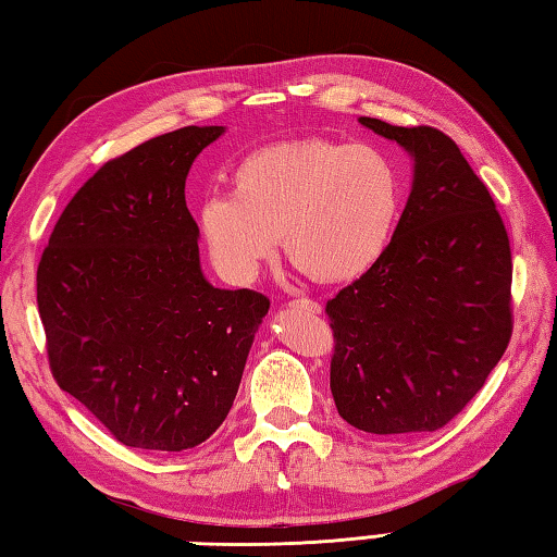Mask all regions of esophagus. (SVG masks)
Here are the masks:
<instances>
[{
	"instance_id": "esophagus-1",
	"label": "esophagus",
	"mask_w": 557,
	"mask_h": 557,
	"mask_svg": "<svg viewBox=\"0 0 557 557\" xmlns=\"http://www.w3.org/2000/svg\"><path fill=\"white\" fill-rule=\"evenodd\" d=\"M292 307H305V309H309L313 313H321L319 301H311V299H297V301H292Z\"/></svg>"
}]
</instances>
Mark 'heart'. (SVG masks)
I'll return each instance as SVG.
<instances>
[{
    "instance_id": "1",
    "label": "heart",
    "mask_w": 557,
    "mask_h": 557,
    "mask_svg": "<svg viewBox=\"0 0 557 557\" xmlns=\"http://www.w3.org/2000/svg\"><path fill=\"white\" fill-rule=\"evenodd\" d=\"M231 195L197 207V228L228 282H252L277 252L321 282H350L389 250L401 177L387 153L329 138L287 140L240 158Z\"/></svg>"
}]
</instances>
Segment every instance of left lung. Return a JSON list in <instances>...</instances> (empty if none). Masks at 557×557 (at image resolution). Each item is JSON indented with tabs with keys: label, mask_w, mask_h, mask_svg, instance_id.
Listing matches in <instances>:
<instances>
[{
	"label": "left lung",
	"mask_w": 557,
	"mask_h": 557,
	"mask_svg": "<svg viewBox=\"0 0 557 557\" xmlns=\"http://www.w3.org/2000/svg\"><path fill=\"white\" fill-rule=\"evenodd\" d=\"M411 158V191L375 268L326 305L331 394L377 436L436 431L497 368L511 338V250L487 187L431 126L360 116Z\"/></svg>",
	"instance_id": "left-lung-1"
}]
</instances>
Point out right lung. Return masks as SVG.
Segmentation results:
<instances>
[{
  "label": "right lung",
  "instance_id": "right-lung-1",
  "mask_svg": "<svg viewBox=\"0 0 557 557\" xmlns=\"http://www.w3.org/2000/svg\"><path fill=\"white\" fill-rule=\"evenodd\" d=\"M226 126H185L97 170L38 262L36 299L60 389L131 448H197L234 407L270 299L205 277L185 201Z\"/></svg>",
  "mask_w": 557,
  "mask_h": 557
}]
</instances>
